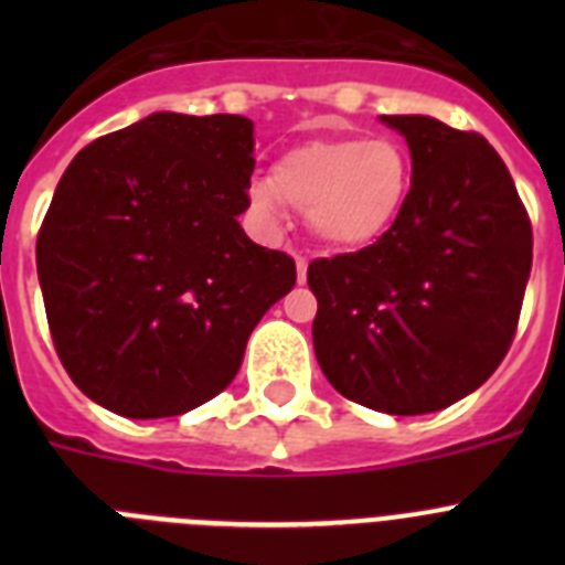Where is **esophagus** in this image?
<instances>
[{"instance_id":"esophagus-1","label":"esophagus","mask_w":565,"mask_h":565,"mask_svg":"<svg viewBox=\"0 0 565 565\" xmlns=\"http://www.w3.org/2000/svg\"><path fill=\"white\" fill-rule=\"evenodd\" d=\"M306 271H308V259L302 254H297V279L299 282H306Z\"/></svg>"}]
</instances>
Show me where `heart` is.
<instances>
[{
    "label": "heart",
    "instance_id": "b5f03b06",
    "mask_svg": "<svg viewBox=\"0 0 565 565\" xmlns=\"http://www.w3.org/2000/svg\"><path fill=\"white\" fill-rule=\"evenodd\" d=\"M411 192V167L391 141L319 138L288 149L271 181L248 189L254 212L282 221V201L311 214V226L333 248H364L391 232Z\"/></svg>",
    "mask_w": 565,
    "mask_h": 565
}]
</instances>
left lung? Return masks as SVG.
<instances>
[{"label": "left lung", "mask_w": 565, "mask_h": 565, "mask_svg": "<svg viewBox=\"0 0 565 565\" xmlns=\"http://www.w3.org/2000/svg\"><path fill=\"white\" fill-rule=\"evenodd\" d=\"M407 138L411 192L376 243L313 259V351L351 402L441 411L481 387L515 339L532 223L501 154L427 115H382Z\"/></svg>", "instance_id": "8db88e82"}]
</instances>
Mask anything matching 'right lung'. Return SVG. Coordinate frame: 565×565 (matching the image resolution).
I'll list each match as a JSON object with an SVG mask.
<instances>
[{
    "label": "right lung",
    "mask_w": 565,
    "mask_h": 565,
    "mask_svg": "<svg viewBox=\"0 0 565 565\" xmlns=\"http://www.w3.org/2000/svg\"><path fill=\"white\" fill-rule=\"evenodd\" d=\"M254 127L152 113L64 169L36 239L56 353L78 391L127 418L181 416L226 391L263 313L297 282L246 237Z\"/></svg>",
    "instance_id": "obj_1"
}]
</instances>
